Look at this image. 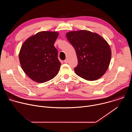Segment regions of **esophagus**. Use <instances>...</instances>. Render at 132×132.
Returning <instances> with one entry per match:
<instances>
[{"label":"esophagus","instance_id":"obj_1","mask_svg":"<svg viewBox=\"0 0 132 132\" xmlns=\"http://www.w3.org/2000/svg\"><path fill=\"white\" fill-rule=\"evenodd\" d=\"M64 62L65 63L67 64V63H68V60L67 59H66L65 60H64Z\"/></svg>","mask_w":132,"mask_h":132}]
</instances>
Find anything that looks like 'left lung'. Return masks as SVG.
Returning <instances> with one entry per match:
<instances>
[{
	"label": "left lung",
	"mask_w": 132,
	"mask_h": 132,
	"mask_svg": "<svg viewBox=\"0 0 132 132\" xmlns=\"http://www.w3.org/2000/svg\"><path fill=\"white\" fill-rule=\"evenodd\" d=\"M66 35L77 54L78 65L75 72L89 81L101 78L106 71L111 58V50L105 40L87 30L70 31Z\"/></svg>",
	"instance_id": "left-lung-1"
}]
</instances>
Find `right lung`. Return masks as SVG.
Here are the masks:
<instances>
[{
    "instance_id": "1",
    "label": "right lung",
    "mask_w": 132,
    "mask_h": 132,
    "mask_svg": "<svg viewBox=\"0 0 132 132\" xmlns=\"http://www.w3.org/2000/svg\"><path fill=\"white\" fill-rule=\"evenodd\" d=\"M59 35L56 31H41L22 44L19 54L21 66L27 76L38 83L48 81L59 71L61 63L54 44Z\"/></svg>"
}]
</instances>
